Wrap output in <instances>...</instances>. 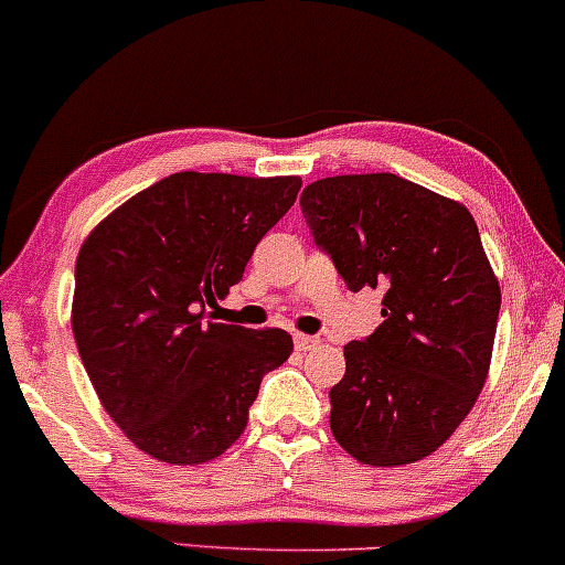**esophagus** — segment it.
<instances>
[{
  "instance_id": "34e87169",
  "label": "esophagus",
  "mask_w": 565,
  "mask_h": 565,
  "mask_svg": "<svg viewBox=\"0 0 565 565\" xmlns=\"http://www.w3.org/2000/svg\"><path fill=\"white\" fill-rule=\"evenodd\" d=\"M318 344H320L318 337H309V333H294L296 350H312V348H318Z\"/></svg>"
}]
</instances>
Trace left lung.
<instances>
[{"label":"left lung","mask_w":565,"mask_h":565,"mask_svg":"<svg viewBox=\"0 0 565 565\" xmlns=\"http://www.w3.org/2000/svg\"><path fill=\"white\" fill-rule=\"evenodd\" d=\"M301 212L348 288L382 296L377 331L344 344L333 436L361 463H415L450 439L488 377L501 290L475 217L387 172L318 180Z\"/></svg>","instance_id":"1"}]
</instances>
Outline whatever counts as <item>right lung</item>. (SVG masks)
<instances>
[{
    "instance_id": "obj_1",
    "label": "right lung",
    "mask_w": 565,
    "mask_h": 565,
    "mask_svg": "<svg viewBox=\"0 0 565 565\" xmlns=\"http://www.w3.org/2000/svg\"><path fill=\"white\" fill-rule=\"evenodd\" d=\"M299 178L178 172L145 188L83 242L72 331L96 396L163 463H207L247 426L288 331L215 323L207 307L294 207Z\"/></svg>"
}]
</instances>
